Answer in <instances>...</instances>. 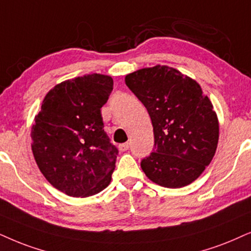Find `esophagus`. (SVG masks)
<instances>
[{
	"label": "esophagus",
	"instance_id": "34e87169",
	"mask_svg": "<svg viewBox=\"0 0 251 251\" xmlns=\"http://www.w3.org/2000/svg\"><path fill=\"white\" fill-rule=\"evenodd\" d=\"M128 148H129V142H125V144L119 145V151H127Z\"/></svg>",
	"mask_w": 251,
	"mask_h": 251
}]
</instances>
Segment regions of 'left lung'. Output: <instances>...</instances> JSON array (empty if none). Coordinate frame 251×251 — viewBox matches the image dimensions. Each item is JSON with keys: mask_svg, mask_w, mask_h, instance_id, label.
Wrapping results in <instances>:
<instances>
[{"mask_svg": "<svg viewBox=\"0 0 251 251\" xmlns=\"http://www.w3.org/2000/svg\"><path fill=\"white\" fill-rule=\"evenodd\" d=\"M125 83L153 124L154 151L141 161L146 176L164 188L189 185L217 151L219 122L210 98L195 80L168 66L139 69Z\"/></svg>", "mask_w": 251, "mask_h": 251, "instance_id": "left-lung-1", "label": "left lung"}]
</instances>
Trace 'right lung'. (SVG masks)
I'll return each mask as SVG.
<instances>
[{"mask_svg":"<svg viewBox=\"0 0 251 251\" xmlns=\"http://www.w3.org/2000/svg\"><path fill=\"white\" fill-rule=\"evenodd\" d=\"M112 77L90 74L50 89L31 131L34 160L45 178L71 197H89L109 185L118 149L104 132L100 107Z\"/></svg>","mask_w":251,"mask_h":251,"instance_id":"add662e5","label":"right lung"}]
</instances>
